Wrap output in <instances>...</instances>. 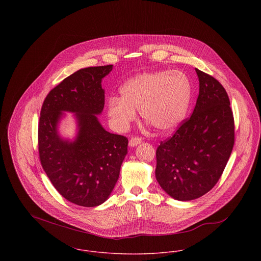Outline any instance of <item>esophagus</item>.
Returning a JSON list of instances; mask_svg holds the SVG:
<instances>
[{"instance_id": "esophagus-1", "label": "esophagus", "mask_w": 261, "mask_h": 261, "mask_svg": "<svg viewBox=\"0 0 261 261\" xmlns=\"http://www.w3.org/2000/svg\"><path fill=\"white\" fill-rule=\"evenodd\" d=\"M141 143H142V138L141 137H133V138H130V140L128 142V145L130 147H136Z\"/></svg>"}]
</instances>
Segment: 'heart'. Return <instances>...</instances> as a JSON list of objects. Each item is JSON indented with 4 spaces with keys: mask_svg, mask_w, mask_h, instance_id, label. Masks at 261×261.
Masks as SVG:
<instances>
[{
    "mask_svg": "<svg viewBox=\"0 0 261 261\" xmlns=\"http://www.w3.org/2000/svg\"><path fill=\"white\" fill-rule=\"evenodd\" d=\"M120 97L109 99L113 124L126 128L140 110L143 119L162 133L174 130L183 121L191 99V82L178 70L137 75L120 88Z\"/></svg>",
    "mask_w": 261,
    "mask_h": 261,
    "instance_id": "heart-1",
    "label": "heart"
}]
</instances>
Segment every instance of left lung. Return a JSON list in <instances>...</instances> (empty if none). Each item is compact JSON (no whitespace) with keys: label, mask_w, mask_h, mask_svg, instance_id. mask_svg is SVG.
<instances>
[{"label":"left lung","mask_w":261,"mask_h":261,"mask_svg":"<svg viewBox=\"0 0 261 261\" xmlns=\"http://www.w3.org/2000/svg\"><path fill=\"white\" fill-rule=\"evenodd\" d=\"M199 95L190 117L158 147L155 178L180 201L197 199L217 184L235 140L228 94L213 76L196 68Z\"/></svg>","instance_id":"8db88e82"}]
</instances>
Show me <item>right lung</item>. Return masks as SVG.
I'll use <instances>...</instances> for the list:
<instances>
[{
  "mask_svg": "<svg viewBox=\"0 0 261 261\" xmlns=\"http://www.w3.org/2000/svg\"><path fill=\"white\" fill-rule=\"evenodd\" d=\"M112 70V65L79 69L50 90L40 112L41 165L59 194L82 207L98 206L109 198L127 152V139L107 132L95 115L105 107L101 80ZM62 111L75 113L80 129L74 142L58 135Z\"/></svg>",
  "mask_w": 261,
  "mask_h": 261,
  "instance_id": "add662e5",
  "label": "right lung"
}]
</instances>
